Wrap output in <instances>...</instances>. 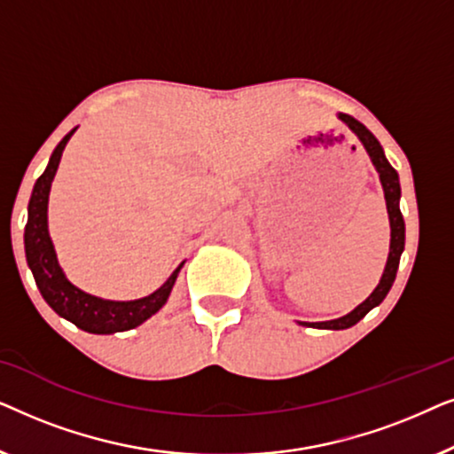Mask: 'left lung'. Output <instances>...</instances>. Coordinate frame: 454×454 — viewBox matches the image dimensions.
Returning a JSON list of instances; mask_svg holds the SVG:
<instances>
[{
  "instance_id": "obj_1",
  "label": "left lung",
  "mask_w": 454,
  "mask_h": 454,
  "mask_svg": "<svg viewBox=\"0 0 454 454\" xmlns=\"http://www.w3.org/2000/svg\"><path fill=\"white\" fill-rule=\"evenodd\" d=\"M339 117L353 129V132L359 136V140L364 142L365 151H368V154H370L372 163H374L378 173H380V182L384 188V198H387V208H388V219H390V252H388V260H387V269H384V275L380 278V283H378V287L372 291V295L368 297V300H365L364 303H359L353 312L343 316V318L328 320V322H301V325H306V326L328 328V331H343V328L357 325V322L362 320L372 308H376L378 303H382V300L387 297L390 287H393L396 269H399L401 254H403V250H405V221H403V215L399 208V198H401L399 173L393 169V165H390L387 157H384L380 142L376 140V136L372 134L370 129L364 126V123H359L356 117H351L347 114H339Z\"/></svg>"
}]
</instances>
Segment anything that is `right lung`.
<instances>
[{
  "label": "right lung",
  "mask_w": 454,
  "mask_h": 454,
  "mask_svg": "<svg viewBox=\"0 0 454 454\" xmlns=\"http://www.w3.org/2000/svg\"><path fill=\"white\" fill-rule=\"evenodd\" d=\"M70 134L64 136L51 154L47 169L43 176L36 179L33 196L28 202V221L27 229H24V247H27V262L33 270L35 283L39 287L43 300L58 312L61 318L70 320L72 325L82 328L86 333L92 334H111L129 331V328L142 325V322L157 314L160 308L165 306L167 297L171 294L173 283H176L177 272L184 264H179L173 275L167 278L163 287L154 291L148 297L136 301H107L98 300L95 295L84 294L78 287L67 281L64 272H61L58 264V256H55L51 238L47 231V202H49V190H51V182L55 177V171L59 167L61 153L72 138Z\"/></svg>",
  "instance_id": "right-lung-1"
}]
</instances>
